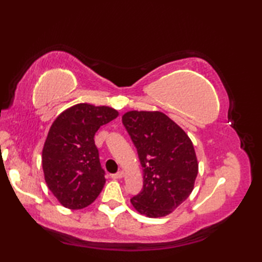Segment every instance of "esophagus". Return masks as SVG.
Listing matches in <instances>:
<instances>
[{"label":"esophagus","mask_w":262,"mask_h":262,"mask_svg":"<svg viewBox=\"0 0 262 262\" xmlns=\"http://www.w3.org/2000/svg\"><path fill=\"white\" fill-rule=\"evenodd\" d=\"M122 177H124V171H118L117 173L111 174V178H113V179H121Z\"/></svg>","instance_id":"esophagus-1"}]
</instances>
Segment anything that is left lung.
Segmentation results:
<instances>
[{"label":"left lung","mask_w":262,"mask_h":262,"mask_svg":"<svg viewBox=\"0 0 262 262\" xmlns=\"http://www.w3.org/2000/svg\"><path fill=\"white\" fill-rule=\"evenodd\" d=\"M122 124L143 168V189L130 202L143 215L166 216L193 189L198 162L190 138L160 111H128Z\"/></svg>","instance_id":"8db88e82"}]
</instances>
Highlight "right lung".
<instances>
[{"instance_id": "right-lung-1", "label": "right lung", "mask_w": 262, "mask_h": 262, "mask_svg": "<svg viewBox=\"0 0 262 262\" xmlns=\"http://www.w3.org/2000/svg\"><path fill=\"white\" fill-rule=\"evenodd\" d=\"M117 117L110 107L80 103L53 122L42 149V170L49 190L64 207L82 209L101 192L105 172L94 135Z\"/></svg>"}]
</instances>
